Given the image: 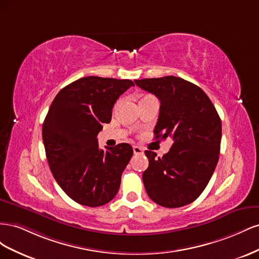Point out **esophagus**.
<instances>
[{
    "instance_id": "esophagus-1",
    "label": "esophagus",
    "mask_w": 259,
    "mask_h": 259,
    "mask_svg": "<svg viewBox=\"0 0 259 259\" xmlns=\"http://www.w3.org/2000/svg\"><path fill=\"white\" fill-rule=\"evenodd\" d=\"M133 150H134V153H135V154H143V153H144V149L138 147V146H134V147H133Z\"/></svg>"
}]
</instances>
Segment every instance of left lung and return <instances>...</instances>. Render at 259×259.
Masks as SVG:
<instances>
[{
    "instance_id": "8db88e82",
    "label": "left lung",
    "mask_w": 259,
    "mask_h": 259,
    "mask_svg": "<svg viewBox=\"0 0 259 259\" xmlns=\"http://www.w3.org/2000/svg\"><path fill=\"white\" fill-rule=\"evenodd\" d=\"M135 84L159 98L160 114L155 139H173L162 158L146 150L149 166L143 180L147 194L164 207L189 204L205 189L217 165L222 121L214 105L199 86L182 77L135 80Z\"/></svg>"
}]
</instances>
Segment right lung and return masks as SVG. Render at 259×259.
<instances>
[{"label":"right lung","instance_id":"1","mask_svg":"<svg viewBox=\"0 0 259 259\" xmlns=\"http://www.w3.org/2000/svg\"><path fill=\"white\" fill-rule=\"evenodd\" d=\"M131 80L86 76L62 89L43 123L45 153L54 178L69 198L96 207L117 193L132 155L128 144L99 149L97 135L111 121L116 99Z\"/></svg>","mask_w":259,"mask_h":259}]
</instances>
